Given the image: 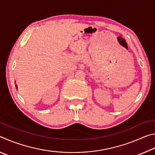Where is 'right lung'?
Here are the masks:
<instances>
[{
  "instance_id": "right-lung-1",
  "label": "right lung",
  "mask_w": 155,
  "mask_h": 155,
  "mask_svg": "<svg viewBox=\"0 0 155 155\" xmlns=\"http://www.w3.org/2000/svg\"><path fill=\"white\" fill-rule=\"evenodd\" d=\"M16 88H17V86H16Z\"/></svg>"
}]
</instances>
